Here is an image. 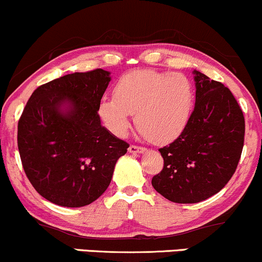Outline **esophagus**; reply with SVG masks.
Masks as SVG:
<instances>
[{"mask_svg":"<svg viewBox=\"0 0 262 262\" xmlns=\"http://www.w3.org/2000/svg\"><path fill=\"white\" fill-rule=\"evenodd\" d=\"M146 149L147 148H144V147L136 146V144H131V146L128 147V152L130 153H143Z\"/></svg>","mask_w":262,"mask_h":262,"instance_id":"34e87169","label":"esophagus"}]
</instances>
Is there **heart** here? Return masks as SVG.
<instances>
[{
    "mask_svg": "<svg viewBox=\"0 0 262 262\" xmlns=\"http://www.w3.org/2000/svg\"><path fill=\"white\" fill-rule=\"evenodd\" d=\"M193 98V85L186 76L140 70L122 76L114 98H101L97 112L104 126L116 136H125L131 114H136L138 131L153 142L164 143L186 127Z\"/></svg>",
    "mask_w": 262,
    "mask_h": 262,
    "instance_id": "heart-1",
    "label": "heart"
}]
</instances>
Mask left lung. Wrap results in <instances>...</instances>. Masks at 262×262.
Returning <instances> with one entry per match:
<instances>
[{"mask_svg":"<svg viewBox=\"0 0 262 262\" xmlns=\"http://www.w3.org/2000/svg\"><path fill=\"white\" fill-rule=\"evenodd\" d=\"M196 103L177 140L159 148L164 159L152 185L169 201L196 204L223 189L244 146L245 120L229 88L195 71Z\"/></svg>","mask_w":262,"mask_h":262,"instance_id":"left-lung-1","label":"left lung"}]
</instances>
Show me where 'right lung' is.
Returning <instances> with one entry per match:
<instances>
[{"label": "right lung", "mask_w": 262, "mask_h": 262, "mask_svg": "<svg viewBox=\"0 0 262 262\" xmlns=\"http://www.w3.org/2000/svg\"><path fill=\"white\" fill-rule=\"evenodd\" d=\"M109 72H75L39 85L18 121L24 173L39 195L63 207H82L109 186L115 163L130 144L100 124L98 104ZM69 104L63 113L62 104Z\"/></svg>", "instance_id": "right-lung-1"}]
</instances>
